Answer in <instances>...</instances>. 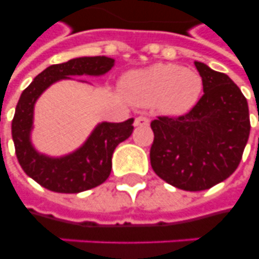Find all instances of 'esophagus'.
Wrapping results in <instances>:
<instances>
[{
    "label": "esophagus",
    "instance_id": "obj_1",
    "mask_svg": "<svg viewBox=\"0 0 259 259\" xmlns=\"http://www.w3.org/2000/svg\"><path fill=\"white\" fill-rule=\"evenodd\" d=\"M148 125H149V119H148L146 117H142V115L136 118V121H134V126H148Z\"/></svg>",
    "mask_w": 259,
    "mask_h": 259
}]
</instances>
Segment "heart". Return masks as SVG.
Segmentation results:
<instances>
[{
  "instance_id": "1",
  "label": "heart",
  "mask_w": 259,
  "mask_h": 259,
  "mask_svg": "<svg viewBox=\"0 0 259 259\" xmlns=\"http://www.w3.org/2000/svg\"><path fill=\"white\" fill-rule=\"evenodd\" d=\"M122 91L136 105H156L165 115H183L200 99L203 78L191 68L160 63L129 72Z\"/></svg>"
}]
</instances>
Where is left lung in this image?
Wrapping results in <instances>:
<instances>
[{
	"mask_svg": "<svg viewBox=\"0 0 259 259\" xmlns=\"http://www.w3.org/2000/svg\"><path fill=\"white\" fill-rule=\"evenodd\" d=\"M195 66L203 78V97L185 115L150 123L153 170L168 184L192 192L235 172L250 134L249 106L239 87L204 63Z\"/></svg>",
	"mask_w": 259,
	"mask_h": 259,
	"instance_id": "left-lung-1",
	"label": "left lung"
}]
</instances>
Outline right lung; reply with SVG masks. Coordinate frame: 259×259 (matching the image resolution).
<instances>
[{"mask_svg":"<svg viewBox=\"0 0 259 259\" xmlns=\"http://www.w3.org/2000/svg\"><path fill=\"white\" fill-rule=\"evenodd\" d=\"M114 62V59L106 56L71 59L46 68L22 91L12 121L16 156L24 172L44 188L59 193H78L95 188L110 176L114 150L133 133V118L119 123H98L80 148L62 157H51L37 152L30 133L36 101L48 87L63 79H72L71 76L105 75L113 68Z\"/></svg>","mask_w":259,"mask_h":259,"instance_id":"1","label":"right lung"}]
</instances>
